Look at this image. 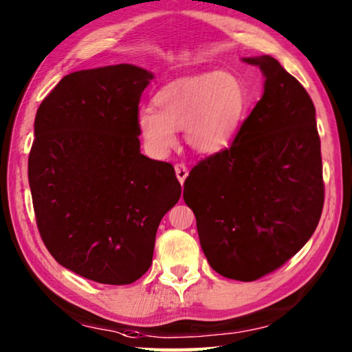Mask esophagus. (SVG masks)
I'll use <instances>...</instances> for the list:
<instances>
[{
  "label": "esophagus",
  "mask_w": 352,
  "mask_h": 352,
  "mask_svg": "<svg viewBox=\"0 0 352 352\" xmlns=\"http://www.w3.org/2000/svg\"><path fill=\"white\" fill-rule=\"evenodd\" d=\"M188 174H189V170L186 168V164H184V163H177L175 164V175L178 178V182H180L182 184L184 183V180H186Z\"/></svg>",
  "instance_id": "esophagus-1"
}]
</instances>
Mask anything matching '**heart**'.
Instances as JSON below:
<instances>
[{"instance_id": "b5f03b06", "label": "heart", "mask_w": 352, "mask_h": 352, "mask_svg": "<svg viewBox=\"0 0 352 352\" xmlns=\"http://www.w3.org/2000/svg\"><path fill=\"white\" fill-rule=\"evenodd\" d=\"M248 94L234 74L217 72L178 78L160 87L153 106L140 107L137 126L152 154L164 155L184 129L194 149L214 154L226 149L248 109Z\"/></svg>"}]
</instances>
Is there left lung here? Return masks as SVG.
Listing matches in <instances>:
<instances>
[{"instance_id":"8db88e82","label":"left lung","mask_w":352,"mask_h":352,"mask_svg":"<svg viewBox=\"0 0 352 352\" xmlns=\"http://www.w3.org/2000/svg\"><path fill=\"white\" fill-rule=\"evenodd\" d=\"M265 92L231 146L201 160L184 182L200 245L220 276L254 282L282 267L311 239L324 201L316 107L270 55Z\"/></svg>"}]
</instances>
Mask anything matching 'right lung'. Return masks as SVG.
I'll return each mask as SVG.
<instances>
[{
    "instance_id": "1",
    "label": "right lung",
    "mask_w": 352,
    "mask_h": 352,
    "mask_svg": "<svg viewBox=\"0 0 352 352\" xmlns=\"http://www.w3.org/2000/svg\"><path fill=\"white\" fill-rule=\"evenodd\" d=\"M152 74L132 65L66 75L38 107L29 154L36 226L61 266L103 285L149 270L160 221L182 195L174 166L140 154Z\"/></svg>"
}]
</instances>
